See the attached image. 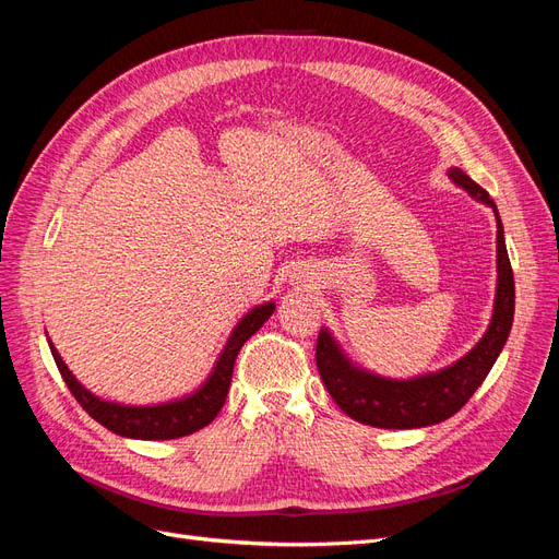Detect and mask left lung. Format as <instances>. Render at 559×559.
<instances>
[{
  "label": "left lung",
  "instance_id": "1",
  "mask_svg": "<svg viewBox=\"0 0 559 559\" xmlns=\"http://www.w3.org/2000/svg\"><path fill=\"white\" fill-rule=\"evenodd\" d=\"M448 177L471 198L492 207L497 216V294L489 326L476 347L454 364L408 380L384 378L354 364L333 333L321 326L317 341V368L329 394L345 415L378 429H419L445 421L483 384L501 354L515 314V282L506 251L503 226L495 200L460 167H450Z\"/></svg>",
  "mask_w": 559,
  "mask_h": 559
}]
</instances>
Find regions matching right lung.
<instances>
[{
  "mask_svg": "<svg viewBox=\"0 0 559 559\" xmlns=\"http://www.w3.org/2000/svg\"><path fill=\"white\" fill-rule=\"evenodd\" d=\"M273 312H275L273 300L251 308L228 335V341L222 354H218V359L207 380L191 394L175 401L154 403V405H126V403L99 399L72 376V370L67 368L53 343L48 341V347H50V354H53L64 384L70 386V392L81 403V408L86 411L95 421H99V425L123 438H138V441H173V438L189 436L202 427H207L210 421L218 415V411L224 408L230 378H233L235 357H238L242 345L265 324Z\"/></svg>",
  "mask_w": 559,
  "mask_h": 559,
  "instance_id": "right-lung-1",
  "label": "right lung"
}]
</instances>
